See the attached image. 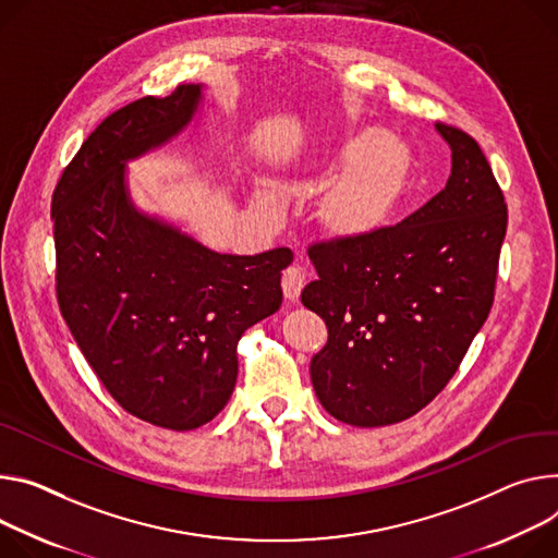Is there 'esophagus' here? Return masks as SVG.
<instances>
[{
    "instance_id": "34e87169",
    "label": "esophagus",
    "mask_w": 558,
    "mask_h": 558,
    "mask_svg": "<svg viewBox=\"0 0 558 558\" xmlns=\"http://www.w3.org/2000/svg\"><path fill=\"white\" fill-rule=\"evenodd\" d=\"M280 284H282L284 298L293 302V300H298V295H300L302 287H305V274L300 271V267H287V269L282 271V280H280Z\"/></svg>"
}]
</instances>
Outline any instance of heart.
<instances>
[{"mask_svg":"<svg viewBox=\"0 0 558 558\" xmlns=\"http://www.w3.org/2000/svg\"><path fill=\"white\" fill-rule=\"evenodd\" d=\"M340 169L320 191L312 209L314 227L340 242H359L378 233L398 211L410 189L414 156L402 140L380 131L363 129L344 135L318 160V173ZM263 216H276L280 202L265 186L253 197Z\"/></svg>","mask_w":558,"mask_h":558,"instance_id":"heart-1","label":"heart"}]
</instances>
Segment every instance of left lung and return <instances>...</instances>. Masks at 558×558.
Here are the masks:
<instances>
[{"mask_svg": "<svg viewBox=\"0 0 558 558\" xmlns=\"http://www.w3.org/2000/svg\"><path fill=\"white\" fill-rule=\"evenodd\" d=\"M451 175L427 205L378 233L314 244L302 305L329 340L312 359L323 408L353 427L408 421L445 389L489 316L508 205L478 142L436 124Z\"/></svg>", "mask_w": 558, "mask_h": 558, "instance_id": "8db88e82", "label": "left lung"}]
</instances>
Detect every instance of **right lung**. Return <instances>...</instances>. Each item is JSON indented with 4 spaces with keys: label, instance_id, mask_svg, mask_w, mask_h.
Here are the masks:
<instances>
[{
    "label": "right lung",
    "instance_id": "obj_1",
    "mask_svg": "<svg viewBox=\"0 0 558 558\" xmlns=\"http://www.w3.org/2000/svg\"><path fill=\"white\" fill-rule=\"evenodd\" d=\"M199 84L111 113L64 169L50 202L60 312L86 363L140 421L189 432L233 393L238 340L282 305L284 246L227 256L135 211L124 165L178 135Z\"/></svg>",
    "mask_w": 558,
    "mask_h": 558
}]
</instances>
